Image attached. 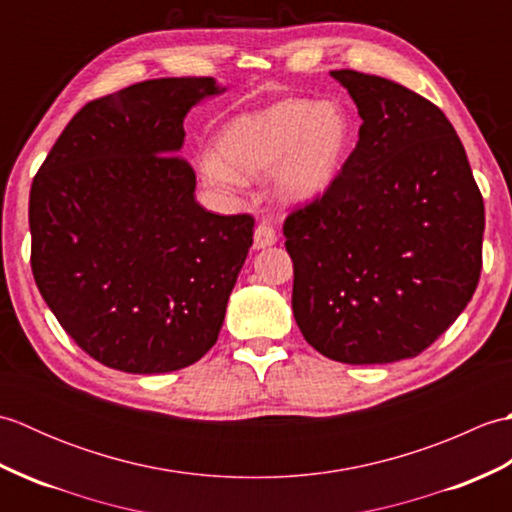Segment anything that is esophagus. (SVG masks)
Returning a JSON list of instances; mask_svg holds the SVG:
<instances>
[{
  "label": "esophagus",
  "mask_w": 512,
  "mask_h": 512,
  "mask_svg": "<svg viewBox=\"0 0 512 512\" xmlns=\"http://www.w3.org/2000/svg\"><path fill=\"white\" fill-rule=\"evenodd\" d=\"M273 244H277L275 228L268 226V224H259L255 228V235H253V248L255 250H262V248H268V246H273Z\"/></svg>",
  "instance_id": "esophagus-1"
}]
</instances>
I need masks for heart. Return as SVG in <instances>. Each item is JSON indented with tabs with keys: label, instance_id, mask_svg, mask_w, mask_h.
I'll return each mask as SVG.
<instances>
[{
	"label": "heart",
	"instance_id": "1",
	"mask_svg": "<svg viewBox=\"0 0 512 512\" xmlns=\"http://www.w3.org/2000/svg\"><path fill=\"white\" fill-rule=\"evenodd\" d=\"M352 147L354 123L341 103L286 99L235 118L220 136V156L200 158V173L217 191H237L244 178L275 168L277 198L308 204L334 187Z\"/></svg>",
	"mask_w": 512,
	"mask_h": 512
}]
</instances>
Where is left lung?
I'll use <instances>...</instances> for the list:
<instances>
[{
  "label": "left lung",
  "mask_w": 512,
  "mask_h": 512,
  "mask_svg": "<svg viewBox=\"0 0 512 512\" xmlns=\"http://www.w3.org/2000/svg\"><path fill=\"white\" fill-rule=\"evenodd\" d=\"M363 125L334 187L284 222L292 312L339 363L418 356L471 301L484 200L440 107L383 76L330 72Z\"/></svg>",
  "instance_id": "1"
}]
</instances>
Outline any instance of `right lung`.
I'll return each instance as SVG.
<instances>
[{
    "instance_id": "obj_1",
    "label": "right lung",
    "mask_w": 512,
    "mask_h": 512,
    "mask_svg": "<svg viewBox=\"0 0 512 512\" xmlns=\"http://www.w3.org/2000/svg\"><path fill=\"white\" fill-rule=\"evenodd\" d=\"M211 76L154 79L79 110L30 189V264L43 301L94 361L167 374L211 350L253 246V215L195 202L184 116Z\"/></svg>"
}]
</instances>
